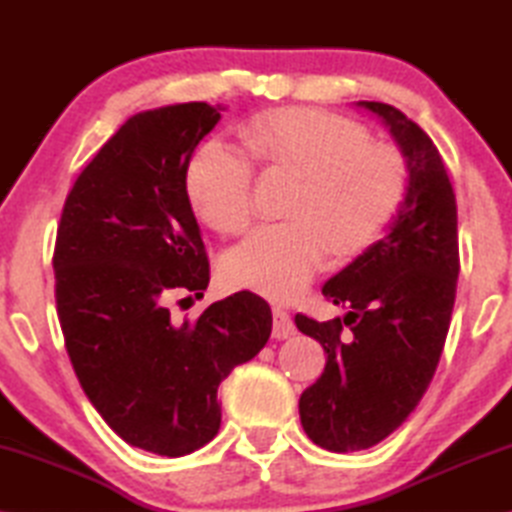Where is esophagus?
<instances>
[{
	"label": "esophagus",
	"instance_id": "34e87169",
	"mask_svg": "<svg viewBox=\"0 0 512 512\" xmlns=\"http://www.w3.org/2000/svg\"><path fill=\"white\" fill-rule=\"evenodd\" d=\"M273 336L275 339H289V336H293V320L282 307H273Z\"/></svg>",
	"mask_w": 512,
	"mask_h": 512
}]
</instances>
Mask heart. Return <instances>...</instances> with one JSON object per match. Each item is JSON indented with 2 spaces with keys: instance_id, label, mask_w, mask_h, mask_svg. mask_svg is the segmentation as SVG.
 <instances>
[{
  "instance_id": "1",
  "label": "heart",
  "mask_w": 512,
  "mask_h": 512,
  "mask_svg": "<svg viewBox=\"0 0 512 512\" xmlns=\"http://www.w3.org/2000/svg\"><path fill=\"white\" fill-rule=\"evenodd\" d=\"M239 146L207 140L187 167V196L201 219L239 235L255 212L253 164L300 180L289 223L255 230L223 257L232 289L291 300L323 271L329 253L350 257L375 241L400 210L409 167L393 146L372 144L357 121L316 110H271L239 128Z\"/></svg>"
}]
</instances>
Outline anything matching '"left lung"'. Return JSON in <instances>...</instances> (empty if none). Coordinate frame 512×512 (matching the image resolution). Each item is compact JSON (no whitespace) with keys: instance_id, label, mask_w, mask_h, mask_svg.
Segmentation results:
<instances>
[{"instance_id":"1","label":"left lung","mask_w":512,"mask_h":512,"mask_svg":"<svg viewBox=\"0 0 512 512\" xmlns=\"http://www.w3.org/2000/svg\"><path fill=\"white\" fill-rule=\"evenodd\" d=\"M388 126L409 167V189L391 230L325 282L323 296L350 311L296 314L327 352L323 375L300 395L307 436L329 452L377 445L409 418L445 348L456 300V196L431 137L388 103L359 101Z\"/></svg>"}]
</instances>
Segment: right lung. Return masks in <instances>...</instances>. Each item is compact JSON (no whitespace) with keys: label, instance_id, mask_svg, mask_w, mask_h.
Returning a JSON list of instances; mask_svg holds the SVG:
<instances>
[{"label":"right lung","instance_id":"1","mask_svg":"<svg viewBox=\"0 0 512 512\" xmlns=\"http://www.w3.org/2000/svg\"><path fill=\"white\" fill-rule=\"evenodd\" d=\"M221 110L192 101L128 119L76 178L54 248L58 320L85 395L121 440L171 458L216 436L219 384L273 327L250 291L194 320L171 314L210 282L185 180Z\"/></svg>","mask_w":512,"mask_h":512}]
</instances>
